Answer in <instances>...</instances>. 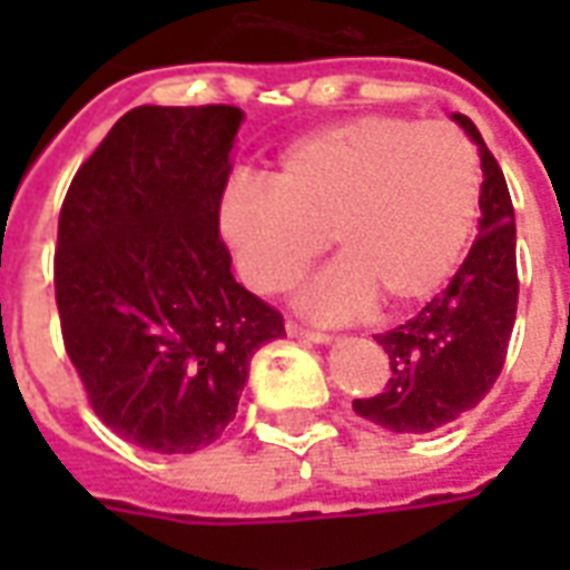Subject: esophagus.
<instances>
[{"instance_id":"1","label":"esophagus","mask_w":570,"mask_h":570,"mask_svg":"<svg viewBox=\"0 0 570 570\" xmlns=\"http://www.w3.org/2000/svg\"><path fill=\"white\" fill-rule=\"evenodd\" d=\"M286 333L293 335V338H305V342H314V345H330V342H333V335L314 333V330H305V326H298V323H293V321H286Z\"/></svg>"}]
</instances>
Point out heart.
I'll return each instance as SVG.
<instances>
[{"label":"heart","instance_id":"obj_1","mask_svg":"<svg viewBox=\"0 0 570 570\" xmlns=\"http://www.w3.org/2000/svg\"><path fill=\"white\" fill-rule=\"evenodd\" d=\"M479 151L449 121L360 116L281 155L268 186L235 183L219 225L256 293H281L326 247L338 259L298 289L314 321H351L382 298L403 311L440 293L476 232Z\"/></svg>","mask_w":570,"mask_h":570}]
</instances>
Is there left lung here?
<instances>
[{
  "label": "left lung",
  "instance_id": "obj_1",
  "mask_svg": "<svg viewBox=\"0 0 570 570\" xmlns=\"http://www.w3.org/2000/svg\"><path fill=\"white\" fill-rule=\"evenodd\" d=\"M454 121L479 146V235L449 286L391 333L375 335L391 360L382 394L354 400L360 419L394 433H430L473 409L498 382L515 323V216L501 164L476 125Z\"/></svg>",
  "mask_w": 570,
  "mask_h": 570
}]
</instances>
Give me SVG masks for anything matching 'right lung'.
Returning <instances> with one entry per match:
<instances>
[{"label":"right lung","mask_w":570,"mask_h":570,"mask_svg":"<svg viewBox=\"0 0 570 570\" xmlns=\"http://www.w3.org/2000/svg\"><path fill=\"white\" fill-rule=\"evenodd\" d=\"M244 112L137 106L72 176L57 223L63 345L121 440L191 454L223 436L284 317L232 274L219 204Z\"/></svg>","instance_id":"right-lung-1"}]
</instances>
